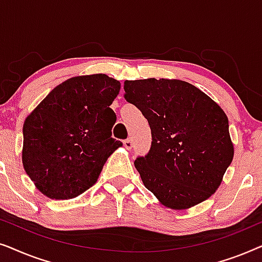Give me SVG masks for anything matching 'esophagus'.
Instances as JSON below:
<instances>
[{"label":"esophagus","mask_w":262,"mask_h":262,"mask_svg":"<svg viewBox=\"0 0 262 262\" xmlns=\"http://www.w3.org/2000/svg\"><path fill=\"white\" fill-rule=\"evenodd\" d=\"M132 145H134V143H132V139L131 138H127L124 141V146L126 148L127 150H130L132 148Z\"/></svg>","instance_id":"esophagus-1"}]
</instances>
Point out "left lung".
<instances>
[{
  "label": "left lung",
  "mask_w": 262,
  "mask_h": 262,
  "mask_svg": "<svg viewBox=\"0 0 262 262\" xmlns=\"http://www.w3.org/2000/svg\"><path fill=\"white\" fill-rule=\"evenodd\" d=\"M125 99L151 128V148L135 167L163 206L187 210L217 191L234 157L227 114L188 82L125 81Z\"/></svg>",
  "instance_id": "8db88e82"
}]
</instances>
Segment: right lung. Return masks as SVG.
Returning a JSON list of instances; mask_svg holds the SVG:
<instances>
[{
  "label": "right lung",
  "instance_id": "add662e5",
  "mask_svg": "<svg viewBox=\"0 0 262 262\" xmlns=\"http://www.w3.org/2000/svg\"><path fill=\"white\" fill-rule=\"evenodd\" d=\"M120 82L105 74L71 77L57 85L24 123L23 164L35 187L51 199H71L98 181L123 143L112 138L111 105Z\"/></svg>",
  "mask_w": 262,
  "mask_h": 262
}]
</instances>
